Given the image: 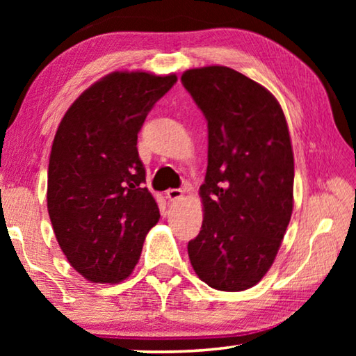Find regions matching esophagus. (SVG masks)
Instances as JSON below:
<instances>
[{"label": "esophagus", "instance_id": "obj_1", "mask_svg": "<svg viewBox=\"0 0 356 356\" xmlns=\"http://www.w3.org/2000/svg\"><path fill=\"white\" fill-rule=\"evenodd\" d=\"M166 197L170 201H179V200H182L184 197V190H180V188H170L166 191Z\"/></svg>", "mask_w": 356, "mask_h": 356}]
</instances>
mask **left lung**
<instances>
[{
	"label": "left lung",
	"mask_w": 356,
	"mask_h": 356,
	"mask_svg": "<svg viewBox=\"0 0 356 356\" xmlns=\"http://www.w3.org/2000/svg\"><path fill=\"white\" fill-rule=\"evenodd\" d=\"M207 119L204 220L188 242L196 275L216 291L256 286L272 267L293 209V152L275 95L225 65L184 72Z\"/></svg>",
	"instance_id": "left-lung-1"
}]
</instances>
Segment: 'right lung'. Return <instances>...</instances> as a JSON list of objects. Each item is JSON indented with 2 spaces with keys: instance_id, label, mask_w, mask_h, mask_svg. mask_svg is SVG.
Wrapping results in <instances>:
<instances>
[{
  "instance_id": "right-lung-1",
  "label": "right lung",
  "mask_w": 356,
  "mask_h": 356,
  "mask_svg": "<svg viewBox=\"0 0 356 356\" xmlns=\"http://www.w3.org/2000/svg\"><path fill=\"white\" fill-rule=\"evenodd\" d=\"M176 81L174 74L113 72L70 105L56 130L47 209L64 256L88 281L129 278L159 222L136 143L149 111Z\"/></svg>"
}]
</instances>
